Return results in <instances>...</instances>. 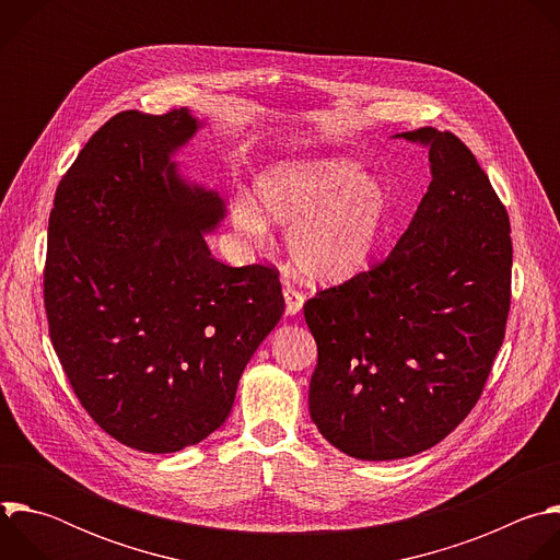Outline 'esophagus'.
<instances>
[{
  "label": "esophagus",
  "instance_id": "34e87169",
  "mask_svg": "<svg viewBox=\"0 0 560 560\" xmlns=\"http://www.w3.org/2000/svg\"><path fill=\"white\" fill-rule=\"evenodd\" d=\"M283 299H285V314H290V316L296 314L305 301V296L296 288H292L288 281L283 283Z\"/></svg>",
  "mask_w": 560,
  "mask_h": 560
}]
</instances>
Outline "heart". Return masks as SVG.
I'll return each instance as SVG.
<instances>
[{
	"instance_id": "1",
	"label": "heart",
	"mask_w": 560,
	"mask_h": 560,
	"mask_svg": "<svg viewBox=\"0 0 560 560\" xmlns=\"http://www.w3.org/2000/svg\"><path fill=\"white\" fill-rule=\"evenodd\" d=\"M389 197L381 179L352 159L281 162L255 182V201L238 197L232 221L250 236L268 223L288 225L285 248L294 270L316 283H341L365 268L381 236Z\"/></svg>"
}]
</instances>
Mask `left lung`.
Returning a JSON list of instances; mask_svg holds the SVG:
<instances>
[{"label": "left lung", "instance_id": "1", "mask_svg": "<svg viewBox=\"0 0 560 560\" xmlns=\"http://www.w3.org/2000/svg\"><path fill=\"white\" fill-rule=\"evenodd\" d=\"M404 137L432 168L412 223L385 259L303 305L310 417L361 460L419 454L471 412L512 299L510 217L471 150L430 126Z\"/></svg>", "mask_w": 560, "mask_h": 560}]
</instances>
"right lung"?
I'll list each match as a JSON object with an SVG mask.
<instances>
[{"mask_svg":"<svg viewBox=\"0 0 560 560\" xmlns=\"http://www.w3.org/2000/svg\"><path fill=\"white\" fill-rule=\"evenodd\" d=\"M199 126L186 108L117 113L61 177L48 219L44 305L59 363L91 419L150 454L228 419L285 307L275 268H230L206 246L223 201L171 162Z\"/></svg>","mask_w":560,"mask_h":560,"instance_id":"add662e5","label":"right lung"}]
</instances>
